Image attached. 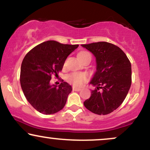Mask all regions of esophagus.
I'll return each instance as SVG.
<instances>
[{
  "mask_svg": "<svg viewBox=\"0 0 150 150\" xmlns=\"http://www.w3.org/2000/svg\"><path fill=\"white\" fill-rule=\"evenodd\" d=\"M73 89L74 91H77V92H79V91H80L81 89H82V88L81 87H73Z\"/></svg>",
  "mask_w": 150,
  "mask_h": 150,
  "instance_id": "obj_1",
  "label": "esophagus"
}]
</instances>
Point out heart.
Segmentation results:
<instances>
[{
  "label": "heart",
  "mask_w": 150,
  "mask_h": 150,
  "mask_svg": "<svg viewBox=\"0 0 150 150\" xmlns=\"http://www.w3.org/2000/svg\"><path fill=\"white\" fill-rule=\"evenodd\" d=\"M87 56H91V54L87 51H81L78 53L79 59L82 60ZM88 79V76L85 73H73L67 76V80L75 86L82 85Z\"/></svg>",
  "instance_id": "b5f03b06"
}]
</instances>
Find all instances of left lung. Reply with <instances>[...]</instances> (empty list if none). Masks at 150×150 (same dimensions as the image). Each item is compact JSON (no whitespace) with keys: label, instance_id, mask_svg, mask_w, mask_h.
Returning a JSON list of instances; mask_svg holds the SVG:
<instances>
[{"label":"left lung","instance_id":"8db88e82","mask_svg":"<svg viewBox=\"0 0 150 150\" xmlns=\"http://www.w3.org/2000/svg\"><path fill=\"white\" fill-rule=\"evenodd\" d=\"M82 46L92 52L97 61V71L90 82L97 88L92 90L84 105L96 114H108L119 107L128 94L132 82L131 63L125 53L111 43L95 42Z\"/></svg>","mask_w":150,"mask_h":150}]
</instances>
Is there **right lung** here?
<instances>
[{
    "mask_svg": "<svg viewBox=\"0 0 150 150\" xmlns=\"http://www.w3.org/2000/svg\"><path fill=\"white\" fill-rule=\"evenodd\" d=\"M78 44L47 41L26 54L20 70V85L26 99L39 112L49 115L64 107L72 87L62 80L61 85H50L51 76H58L67 57Z\"/></svg>",
    "mask_w": 150,
    "mask_h": 150,
    "instance_id": "obj_1",
    "label": "right lung"
}]
</instances>
